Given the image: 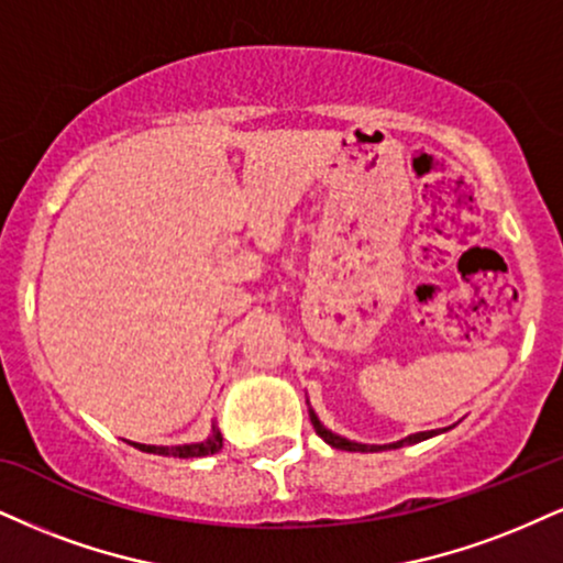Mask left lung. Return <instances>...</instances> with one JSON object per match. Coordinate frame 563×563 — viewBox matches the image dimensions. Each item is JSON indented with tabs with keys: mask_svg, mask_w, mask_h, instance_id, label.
Listing matches in <instances>:
<instances>
[{
	"mask_svg": "<svg viewBox=\"0 0 563 563\" xmlns=\"http://www.w3.org/2000/svg\"><path fill=\"white\" fill-rule=\"evenodd\" d=\"M308 412H310V422H313L316 433L321 435V439L329 443V446L342 449V451H380V449H386V446H367V443H357V441L342 439V435L331 433V430L325 428L321 420H318V415L313 412V409H308ZM430 435H433V430H426V433H412V435H407V439H401L397 443H388V449H399V446H409V443H420V441L430 439Z\"/></svg>",
	"mask_w": 563,
	"mask_h": 563,
	"instance_id": "left-lung-1",
	"label": "left lung"
}]
</instances>
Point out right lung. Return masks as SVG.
I'll return each instance as SVG.
<instances>
[{
  "label": "right lung",
  "mask_w": 563,
  "mask_h": 563,
  "mask_svg": "<svg viewBox=\"0 0 563 563\" xmlns=\"http://www.w3.org/2000/svg\"><path fill=\"white\" fill-rule=\"evenodd\" d=\"M221 433L219 428L213 426L211 435L200 443H183V446H145V443H135L141 451H148V454H162V456H179V460H190V456H208V454H217L221 449Z\"/></svg>",
  "instance_id": "right-lung-1"
}]
</instances>
